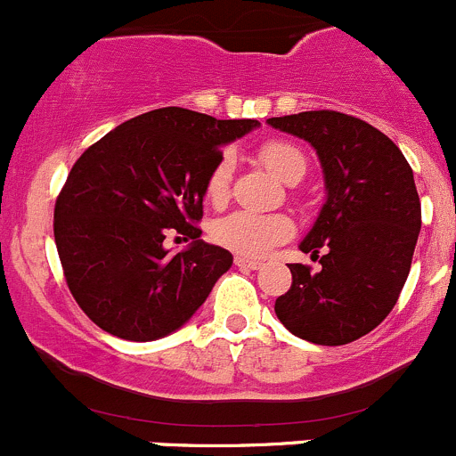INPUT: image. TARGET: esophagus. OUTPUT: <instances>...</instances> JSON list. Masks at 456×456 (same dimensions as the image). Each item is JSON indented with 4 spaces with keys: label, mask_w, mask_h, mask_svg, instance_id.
I'll return each instance as SVG.
<instances>
[{
    "label": "esophagus",
    "mask_w": 456,
    "mask_h": 456,
    "mask_svg": "<svg viewBox=\"0 0 456 456\" xmlns=\"http://www.w3.org/2000/svg\"><path fill=\"white\" fill-rule=\"evenodd\" d=\"M234 265H237V267H243V270H259V267H261V261L246 259V256H234Z\"/></svg>",
    "instance_id": "esophagus-1"
}]
</instances>
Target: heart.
Segmentation results:
<instances>
[{
    "instance_id": "b5f03b06",
    "label": "heart",
    "mask_w": 456,
    "mask_h": 456,
    "mask_svg": "<svg viewBox=\"0 0 456 456\" xmlns=\"http://www.w3.org/2000/svg\"><path fill=\"white\" fill-rule=\"evenodd\" d=\"M259 156L272 175L283 180L285 184H297L307 171V159L303 151L289 142H267L263 144ZM232 177V156L226 153L215 164L208 182H206V197L213 204H222L226 200ZM294 232V224L288 215L281 213H255V210H234L215 219L210 226V237L215 243L237 252V255L259 259L265 256L279 243L288 241Z\"/></svg>"
}]
</instances>
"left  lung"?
<instances>
[{
  "label": "left lung",
  "mask_w": 456,
  "mask_h": 456,
  "mask_svg": "<svg viewBox=\"0 0 456 456\" xmlns=\"http://www.w3.org/2000/svg\"><path fill=\"white\" fill-rule=\"evenodd\" d=\"M314 147L325 204L300 241L321 272L292 263V288L276 298L285 330L314 345L338 346L373 331L395 307L421 230L411 164L391 138L340 111L267 118Z\"/></svg>",
  "instance_id": "obj_1"
}]
</instances>
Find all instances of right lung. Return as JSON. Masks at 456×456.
<instances>
[{"instance_id":"1","label":"right lung","mask_w":456,"mask_h":456,"mask_svg":"<svg viewBox=\"0 0 456 456\" xmlns=\"http://www.w3.org/2000/svg\"><path fill=\"white\" fill-rule=\"evenodd\" d=\"M259 120H217L162 107L126 120L87 149L54 206V241L83 312L123 340L149 342L193 318L232 265L200 239L206 182L222 147ZM194 239L168 256L166 228Z\"/></svg>"}]
</instances>
